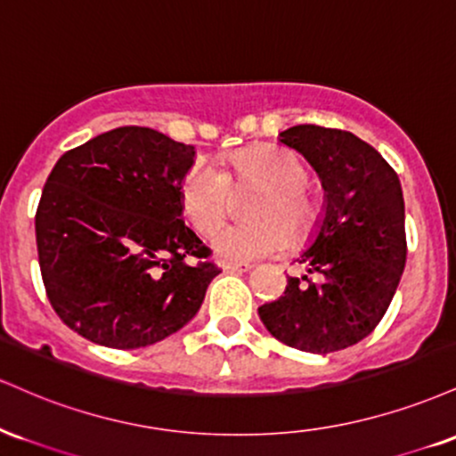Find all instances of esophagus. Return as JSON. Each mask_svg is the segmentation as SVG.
Here are the masks:
<instances>
[{"mask_svg":"<svg viewBox=\"0 0 456 456\" xmlns=\"http://www.w3.org/2000/svg\"><path fill=\"white\" fill-rule=\"evenodd\" d=\"M222 269L230 273H243V271H249L251 265L249 262H222Z\"/></svg>","mask_w":456,"mask_h":456,"instance_id":"obj_1","label":"esophagus"}]
</instances>
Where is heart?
Returning a JSON list of instances; mask_svg holds the SVG:
<instances>
[{
  "label": "heart",
  "mask_w": 456,
  "mask_h": 456,
  "mask_svg": "<svg viewBox=\"0 0 456 456\" xmlns=\"http://www.w3.org/2000/svg\"><path fill=\"white\" fill-rule=\"evenodd\" d=\"M307 166L298 155L277 147L240 149L228 158V170L207 164L191 166L181 185V207L200 234H213L230 208V185L262 187L251 202L254 222L228 226L213 237L211 248L224 262H249L281 254L290 237L301 239L318 216L314 198L305 190Z\"/></svg>",
  "instance_id": "1"
}]
</instances>
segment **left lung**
<instances>
[{
  "mask_svg": "<svg viewBox=\"0 0 456 456\" xmlns=\"http://www.w3.org/2000/svg\"><path fill=\"white\" fill-rule=\"evenodd\" d=\"M277 141L322 181L324 217L297 258L322 280L288 277L283 297L258 315L281 344L329 354L365 339L393 301L408 256L403 191L387 159L352 132L305 123Z\"/></svg>",
  "mask_w": 456,
  "mask_h": 456,
  "instance_id": "8db88e82",
  "label": "left lung"
}]
</instances>
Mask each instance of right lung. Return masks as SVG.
Here are the masks:
<instances>
[{
    "instance_id": "right-lung-1",
    "label": "right lung",
    "mask_w": 456,
    "mask_h": 456,
    "mask_svg": "<svg viewBox=\"0 0 456 456\" xmlns=\"http://www.w3.org/2000/svg\"><path fill=\"white\" fill-rule=\"evenodd\" d=\"M194 158L191 144L126 126L57 159L36 211V243L48 301L74 333L134 350L198 314L222 271L181 219Z\"/></svg>"
}]
</instances>
